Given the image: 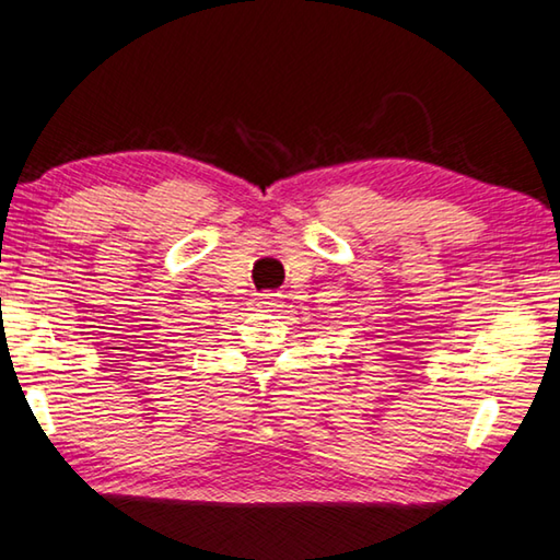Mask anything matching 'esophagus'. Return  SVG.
I'll list each match as a JSON object with an SVG mask.
<instances>
[{"label":"esophagus","mask_w":560,"mask_h":560,"mask_svg":"<svg viewBox=\"0 0 560 560\" xmlns=\"http://www.w3.org/2000/svg\"><path fill=\"white\" fill-rule=\"evenodd\" d=\"M278 302H280V295L278 292H260V298H258V307L260 310H265V313H268V310H275L278 307Z\"/></svg>","instance_id":"1"}]
</instances>
